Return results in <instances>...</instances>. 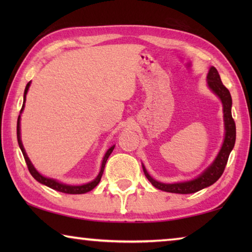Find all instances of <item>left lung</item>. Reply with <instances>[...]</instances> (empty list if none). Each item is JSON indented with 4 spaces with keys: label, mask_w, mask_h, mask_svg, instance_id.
I'll return each mask as SVG.
<instances>
[{
    "label": "left lung",
    "mask_w": 252,
    "mask_h": 252,
    "mask_svg": "<svg viewBox=\"0 0 252 252\" xmlns=\"http://www.w3.org/2000/svg\"><path fill=\"white\" fill-rule=\"evenodd\" d=\"M208 87L210 90L215 93L216 95L220 97L221 102H222L223 106V121H224V140L221 147L218 156L215 159V161L209 165V167L204 170V171L200 174L193 180L185 181V182H177V183H162L153 179L150 174L148 173L147 169L142 165L143 172L148 178V180L152 183L153 187L157 189L165 191V192L171 193H180V194H188V193H194L197 191H200L211 186L215 183L218 179L222 176L224 171L225 165H227L228 158L230 152L232 151L234 147V142H236V123L232 119L231 114V106H232V99L230 95V92L227 88L224 87L221 82L220 75L218 71L215 66H211L209 70V73L207 75Z\"/></svg>",
    "instance_id": "8db88e82"
}]
</instances>
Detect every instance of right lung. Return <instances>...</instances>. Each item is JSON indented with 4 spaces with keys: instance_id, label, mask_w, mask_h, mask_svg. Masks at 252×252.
<instances>
[{
    "instance_id": "right-lung-1",
    "label": "right lung",
    "mask_w": 252,
    "mask_h": 252,
    "mask_svg": "<svg viewBox=\"0 0 252 252\" xmlns=\"http://www.w3.org/2000/svg\"><path fill=\"white\" fill-rule=\"evenodd\" d=\"M30 84L31 82H29L27 84V87H25V90H24V99H23V105H22V109H21V112H20V116L18 118V126H16V135H18V142H19V147L21 149V151L23 153V157H24V160L27 162V165H28V169L30 173L32 174V177L35 179L36 181H39L42 185H44L46 187L51 188V189L53 190H57L60 191V192H63V193H69V194H82V193H87L89 191H91L92 189H94V188L99 185V182L101 180V177L102 174H103L104 171V167H105V163H106V160H108L109 156L112 153L113 149L116 146H112L111 147L106 153L103 157V160H102V164H101V170L99 174H97V177L94 179V180L89 182V183H85V185L82 186H70V185H65V183H62V182H59L55 180V179H51V178H46L44 176H42L41 173H39L36 171V169L33 167V164L31 163V161H30L29 157L27 155V152L24 150V147L22 144V141H21V129H20V119H21V113H22V111L24 109V103H25V100H27V93L29 91V88H30Z\"/></svg>"
}]
</instances>
